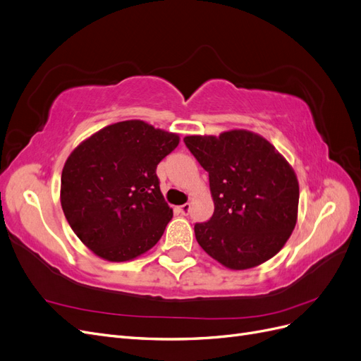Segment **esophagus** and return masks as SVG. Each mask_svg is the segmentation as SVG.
Segmentation results:
<instances>
[{
	"label": "esophagus",
	"mask_w": 361,
	"mask_h": 361,
	"mask_svg": "<svg viewBox=\"0 0 361 361\" xmlns=\"http://www.w3.org/2000/svg\"><path fill=\"white\" fill-rule=\"evenodd\" d=\"M178 209H179V212H180L182 215H188V212H190V209H191V204H190V203H185V204L179 206Z\"/></svg>",
	"instance_id": "obj_1"
}]
</instances>
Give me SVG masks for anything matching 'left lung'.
<instances>
[{
    "label": "left lung",
    "instance_id": "left-lung-1",
    "mask_svg": "<svg viewBox=\"0 0 361 361\" xmlns=\"http://www.w3.org/2000/svg\"><path fill=\"white\" fill-rule=\"evenodd\" d=\"M209 173L214 215L194 226L199 245L228 269L274 257L298 218L300 185L290 164L267 138L245 129L183 138Z\"/></svg>",
    "mask_w": 361,
    "mask_h": 361
}]
</instances>
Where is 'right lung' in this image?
I'll list each match as a JSON object with an SVG mask.
<instances>
[{
	"instance_id": "obj_1",
	"label": "right lung",
	"mask_w": 361,
	"mask_h": 361,
	"mask_svg": "<svg viewBox=\"0 0 361 361\" xmlns=\"http://www.w3.org/2000/svg\"><path fill=\"white\" fill-rule=\"evenodd\" d=\"M179 135L143 120L97 130L64 162L60 202L81 243L96 256L126 262L154 247L171 220L157 176Z\"/></svg>"
}]
</instances>
